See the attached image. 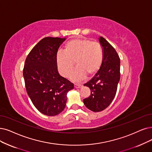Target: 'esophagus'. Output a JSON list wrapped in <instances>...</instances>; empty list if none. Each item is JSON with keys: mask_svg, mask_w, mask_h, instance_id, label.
Masks as SVG:
<instances>
[{"mask_svg": "<svg viewBox=\"0 0 152 152\" xmlns=\"http://www.w3.org/2000/svg\"><path fill=\"white\" fill-rule=\"evenodd\" d=\"M82 84H77V83H75L74 84V87L76 88H80L81 87H82Z\"/></svg>", "mask_w": 152, "mask_h": 152, "instance_id": "1", "label": "esophagus"}]
</instances>
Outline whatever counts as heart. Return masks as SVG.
<instances>
[{"instance_id": "1", "label": "heart", "mask_w": 152, "mask_h": 152, "mask_svg": "<svg viewBox=\"0 0 152 152\" xmlns=\"http://www.w3.org/2000/svg\"><path fill=\"white\" fill-rule=\"evenodd\" d=\"M103 59L104 52L101 45L87 39L69 40L64 46V52H60L56 56L58 71L64 77L70 75L75 62L77 67L70 75L75 82L85 79L87 75H95L100 69Z\"/></svg>"}]
</instances>
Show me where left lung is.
<instances>
[{
    "mask_svg": "<svg viewBox=\"0 0 152 152\" xmlns=\"http://www.w3.org/2000/svg\"><path fill=\"white\" fill-rule=\"evenodd\" d=\"M99 41L103 47L104 59L99 70L84 86L90 88L91 94L83 99L84 105L95 112L105 110L113 100L120 78V60L117 52L104 37Z\"/></svg>",
    "mask_w": 152,
    "mask_h": 152,
    "instance_id": "1",
    "label": "left lung"
}]
</instances>
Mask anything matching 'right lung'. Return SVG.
<instances>
[{
    "mask_svg": "<svg viewBox=\"0 0 152 152\" xmlns=\"http://www.w3.org/2000/svg\"><path fill=\"white\" fill-rule=\"evenodd\" d=\"M65 39L47 37L35 45L27 56L23 70L27 92L37 110L55 116L65 107L66 94L74 83L60 76L56 56Z\"/></svg>",
    "mask_w": 152,
    "mask_h": 152,
    "instance_id": "1",
    "label": "right lung"
}]
</instances>
